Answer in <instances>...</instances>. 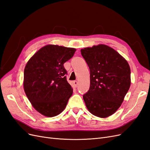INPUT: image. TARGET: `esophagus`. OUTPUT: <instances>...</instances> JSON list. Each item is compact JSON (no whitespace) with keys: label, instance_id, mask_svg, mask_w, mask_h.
<instances>
[{"label":"esophagus","instance_id":"esophagus-1","mask_svg":"<svg viewBox=\"0 0 150 150\" xmlns=\"http://www.w3.org/2000/svg\"><path fill=\"white\" fill-rule=\"evenodd\" d=\"M74 85H75V86H77V85H78V81H77L76 80H75V81H74Z\"/></svg>","mask_w":150,"mask_h":150}]
</instances>
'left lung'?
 I'll use <instances>...</instances> for the list:
<instances>
[{
  "label": "left lung",
  "mask_w": 150,
  "mask_h": 150,
  "mask_svg": "<svg viewBox=\"0 0 150 150\" xmlns=\"http://www.w3.org/2000/svg\"><path fill=\"white\" fill-rule=\"evenodd\" d=\"M90 72L88 91L83 95L86 108L96 117L106 118L122 105L131 84L127 61L112 48L98 45L81 49Z\"/></svg>",
  "instance_id": "left-lung-1"
}]
</instances>
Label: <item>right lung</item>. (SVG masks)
<instances>
[{"label":"right lung","mask_w":150,"mask_h":150,"mask_svg":"<svg viewBox=\"0 0 150 150\" xmlns=\"http://www.w3.org/2000/svg\"><path fill=\"white\" fill-rule=\"evenodd\" d=\"M75 49L48 45L28 60L24 69L23 88L37 112L48 117L66 107L73 89L67 80L64 63L73 57Z\"/></svg>","instance_id":"right-lung-1"}]
</instances>
